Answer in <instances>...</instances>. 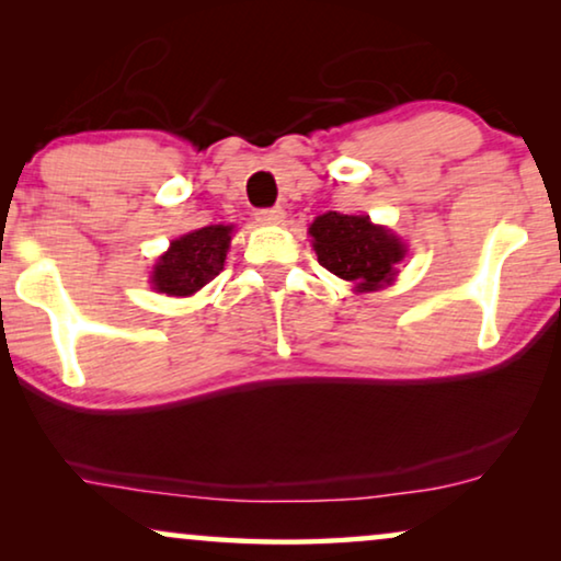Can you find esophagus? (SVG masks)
I'll return each instance as SVG.
<instances>
[{
  "label": "esophagus",
  "mask_w": 561,
  "mask_h": 561,
  "mask_svg": "<svg viewBox=\"0 0 561 561\" xmlns=\"http://www.w3.org/2000/svg\"><path fill=\"white\" fill-rule=\"evenodd\" d=\"M255 219L260 225H280V221L286 219V211H283L280 206H273V209H257Z\"/></svg>",
  "instance_id": "1"
}]
</instances>
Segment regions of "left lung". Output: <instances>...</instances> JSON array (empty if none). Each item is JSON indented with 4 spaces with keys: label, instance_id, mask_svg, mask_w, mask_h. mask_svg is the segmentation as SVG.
Segmentation results:
<instances>
[{
    "label": "left lung",
    "instance_id": "8db88e82",
    "mask_svg": "<svg viewBox=\"0 0 561 561\" xmlns=\"http://www.w3.org/2000/svg\"><path fill=\"white\" fill-rule=\"evenodd\" d=\"M319 265L342 280L355 283L359 294L378 290L396 278L405 244L390 229L373 225L365 214L327 211L309 227Z\"/></svg>",
    "mask_w": 561,
    "mask_h": 561
}]
</instances>
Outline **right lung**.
Segmentation results:
<instances>
[{
  "label": "right lung",
  "instance_id": "obj_1",
  "mask_svg": "<svg viewBox=\"0 0 561 561\" xmlns=\"http://www.w3.org/2000/svg\"><path fill=\"white\" fill-rule=\"evenodd\" d=\"M232 229V225H211L173 240L152 267V288L168 296H191L204 288L225 267Z\"/></svg>",
  "mask_w": 561,
  "mask_h": 561
}]
</instances>
